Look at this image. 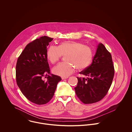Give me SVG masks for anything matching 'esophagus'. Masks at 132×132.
<instances>
[{"label":"esophagus","instance_id":"obj_1","mask_svg":"<svg viewBox=\"0 0 132 132\" xmlns=\"http://www.w3.org/2000/svg\"><path fill=\"white\" fill-rule=\"evenodd\" d=\"M61 78H62V80H64V79H68V77H62Z\"/></svg>","mask_w":132,"mask_h":132}]
</instances>
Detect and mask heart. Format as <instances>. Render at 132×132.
Returning a JSON list of instances; mask_svg holds the SVG:
<instances>
[{
  "mask_svg": "<svg viewBox=\"0 0 132 132\" xmlns=\"http://www.w3.org/2000/svg\"><path fill=\"white\" fill-rule=\"evenodd\" d=\"M67 62H61L53 68V73L56 75L68 77L74 71L82 70L90 64L94 56L92 48L84 44L76 41H64L58 47L50 46L47 51V57L51 63L57 62L62 55H65Z\"/></svg>",
  "mask_w": 132,
  "mask_h": 132,
  "instance_id": "b5f03b06",
  "label": "heart"
}]
</instances>
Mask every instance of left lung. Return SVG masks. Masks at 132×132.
<instances>
[{"label": "left lung", "instance_id": "left-lung-1", "mask_svg": "<svg viewBox=\"0 0 132 132\" xmlns=\"http://www.w3.org/2000/svg\"><path fill=\"white\" fill-rule=\"evenodd\" d=\"M80 74L86 78L77 77L76 94L84 104L101 101L107 94L112 83L114 68L112 56L104 45L100 43L92 63Z\"/></svg>", "mask_w": 132, "mask_h": 132}]
</instances>
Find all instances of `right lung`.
Masks as SVG:
<instances>
[{
    "label": "right lung",
    "mask_w": 132,
    "mask_h": 132,
    "mask_svg": "<svg viewBox=\"0 0 132 132\" xmlns=\"http://www.w3.org/2000/svg\"><path fill=\"white\" fill-rule=\"evenodd\" d=\"M53 38H37L25 47L19 56L16 67V82L22 93L30 102L43 105L53 97L61 78L50 74L47 47ZM47 77L44 80V77Z\"/></svg>",
    "instance_id": "add662e5"
}]
</instances>
